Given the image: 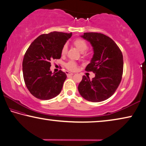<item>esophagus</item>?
Masks as SVG:
<instances>
[{
	"label": "esophagus",
	"mask_w": 146,
	"mask_h": 146,
	"mask_svg": "<svg viewBox=\"0 0 146 146\" xmlns=\"http://www.w3.org/2000/svg\"><path fill=\"white\" fill-rule=\"evenodd\" d=\"M66 74L67 76H70V75H73V73H71V72H69V71H67L66 72Z\"/></svg>",
	"instance_id": "34e87169"
}]
</instances>
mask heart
Instances as JSON below:
<instances>
[{
  "instance_id": "b5f03b06",
  "label": "heart",
  "mask_w": 146,
  "mask_h": 146,
  "mask_svg": "<svg viewBox=\"0 0 146 146\" xmlns=\"http://www.w3.org/2000/svg\"><path fill=\"white\" fill-rule=\"evenodd\" d=\"M73 44L75 45V46L81 52H86V50L88 49V44H87L86 42L82 38L76 39V40L73 41ZM67 49H68V47H67V44H64L63 46L62 51H61L62 55H66L67 54ZM66 66L69 70L71 71H74L77 69V64H76V63L75 62H73V61H69V62L67 63Z\"/></svg>"
}]
</instances>
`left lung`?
Segmentation results:
<instances>
[{"mask_svg": "<svg viewBox=\"0 0 146 146\" xmlns=\"http://www.w3.org/2000/svg\"><path fill=\"white\" fill-rule=\"evenodd\" d=\"M93 47L94 54L85 70L93 71L92 80L83 76L78 86L80 96L89 102H100L114 94L120 84L123 71V57L113 40L98 33H84L80 36Z\"/></svg>", "mask_w": 146, "mask_h": 146, "instance_id": "obj_1", "label": "left lung"}]
</instances>
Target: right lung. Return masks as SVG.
Instances as JSON below:
<instances>
[{
  "label": "right lung",
  "instance_id": "1",
  "mask_svg": "<svg viewBox=\"0 0 146 146\" xmlns=\"http://www.w3.org/2000/svg\"><path fill=\"white\" fill-rule=\"evenodd\" d=\"M72 33L54 31L38 36L26 51L23 58V75L25 85L36 98L47 100L62 91L67 75L61 70L52 73V60L60 59L62 48Z\"/></svg>",
  "mask_w": 146,
  "mask_h": 146
}]
</instances>
